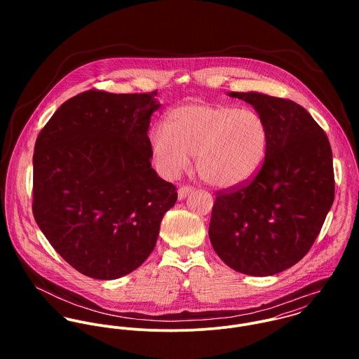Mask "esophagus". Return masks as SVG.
<instances>
[{"label": "esophagus", "mask_w": 359, "mask_h": 359, "mask_svg": "<svg viewBox=\"0 0 359 359\" xmlns=\"http://www.w3.org/2000/svg\"><path fill=\"white\" fill-rule=\"evenodd\" d=\"M194 192V188H191V187H181L180 189H178V199L180 201H184L189 194H192Z\"/></svg>", "instance_id": "1"}]
</instances>
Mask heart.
I'll return each instance as SVG.
<instances>
[{"mask_svg":"<svg viewBox=\"0 0 359 359\" xmlns=\"http://www.w3.org/2000/svg\"><path fill=\"white\" fill-rule=\"evenodd\" d=\"M165 128L151 133L154 161L163 174L181 172L195 154V171L207 185L236 189L261 170L269 147L265 118L253 109L188 103L172 109Z\"/></svg>","mask_w":359,"mask_h":359,"instance_id":"b5f03b06","label":"heart"}]
</instances>
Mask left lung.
Wrapping results in <instances>:
<instances>
[{"mask_svg": "<svg viewBox=\"0 0 359 359\" xmlns=\"http://www.w3.org/2000/svg\"><path fill=\"white\" fill-rule=\"evenodd\" d=\"M266 121L269 147L256 177L231 192H217L208 236L232 269L279 273L306 256L334 201L329 140L299 103L261 93H229Z\"/></svg>", "mask_w": 359, "mask_h": 359, "instance_id": "1", "label": "left lung"}]
</instances>
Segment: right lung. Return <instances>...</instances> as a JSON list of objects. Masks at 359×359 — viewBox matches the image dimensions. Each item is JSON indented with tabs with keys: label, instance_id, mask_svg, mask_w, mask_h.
<instances>
[{
	"label": "right lung",
	"instance_id": "obj_1",
	"mask_svg": "<svg viewBox=\"0 0 359 359\" xmlns=\"http://www.w3.org/2000/svg\"><path fill=\"white\" fill-rule=\"evenodd\" d=\"M156 94L86 91L60 104L36 141V222L86 276L110 280L142 265L177 202L151 164Z\"/></svg>",
	"mask_w": 359,
	"mask_h": 359
}]
</instances>
